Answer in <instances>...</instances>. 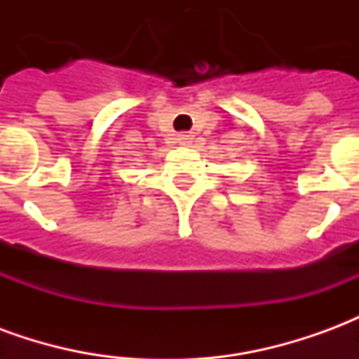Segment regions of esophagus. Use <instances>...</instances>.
Masks as SVG:
<instances>
[{"instance_id": "34e87169", "label": "esophagus", "mask_w": 359, "mask_h": 359, "mask_svg": "<svg viewBox=\"0 0 359 359\" xmlns=\"http://www.w3.org/2000/svg\"><path fill=\"white\" fill-rule=\"evenodd\" d=\"M177 140L180 142V146H188V144H192L194 136H192L190 133H180L179 136H177Z\"/></svg>"}]
</instances>
